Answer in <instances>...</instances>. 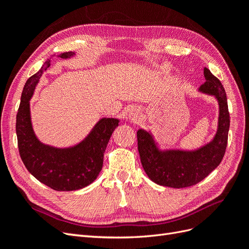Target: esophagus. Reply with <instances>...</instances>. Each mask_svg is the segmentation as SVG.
<instances>
[{
	"instance_id": "esophagus-1",
	"label": "esophagus",
	"mask_w": 249,
	"mask_h": 249,
	"mask_svg": "<svg viewBox=\"0 0 249 249\" xmlns=\"http://www.w3.org/2000/svg\"><path fill=\"white\" fill-rule=\"evenodd\" d=\"M129 119L133 123H137L140 119V112L138 110H131L129 113Z\"/></svg>"
}]
</instances>
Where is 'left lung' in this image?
<instances>
[{
	"label": "left lung",
	"mask_w": 249,
	"mask_h": 249,
	"mask_svg": "<svg viewBox=\"0 0 249 249\" xmlns=\"http://www.w3.org/2000/svg\"><path fill=\"white\" fill-rule=\"evenodd\" d=\"M203 74L206 82L198 90L215 96L219 105L218 127L212 141L194 150H162L149 132L142 129L137 131L142 167L147 177L158 185L171 188L193 186L207 178L222 161L230 130L227 93L221 82L207 67Z\"/></svg>",
	"instance_id": "8db88e82"
}]
</instances>
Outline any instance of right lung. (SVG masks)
Masks as SVG:
<instances>
[{
	"label": "right lung",
	"mask_w": 249,
	"mask_h": 249,
	"mask_svg": "<svg viewBox=\"0 0 249 249\" xmlns=\"http://www.w3.org/2000/svg\"><path fill=\"white\" fill-rule=\"evenodd\" d=\"M74 55L65 52L58 57L67 59ZM51 65L48 59L42 67L24 86L17 114V135L19 155L31 175L56 191L82 189L94 182L103 168L104 153L111 135L118 125L117 118H102L88 136L71 147L58 148L43 144L33 131L30 115V99L41 74Z\"/></svg>",
	"instance_id": "1"
}]
</instances>
